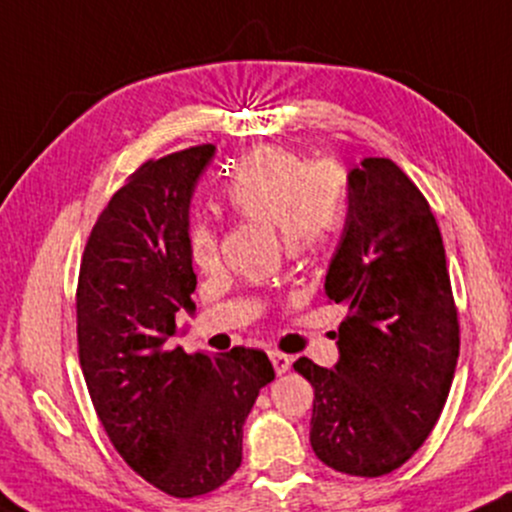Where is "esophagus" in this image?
I'll use <instances>...</instances> for the list:
<instances>
[{
	"label": "esophagus",
	"instance_id": "1",
	"mask_svg": "<svg viewBox=\"0 0 512 512\" xmlns=\"http://www.w3.org/2000/svg\"><path fill=\"white\" fill-rule=\"evenodd\" d=\"M271 363H273L275 372H278V375H285V372L290 370V365H292V358H290V355H285V353H278V350H273V353H271Z\"/></svg>",
	"mask_w": 512,
	"mask_h": 512
}]
</instances>
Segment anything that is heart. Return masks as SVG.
Segmentation results:
<instances>
[{"label": "heart", "instance_id": "b5f03b06", "mask_svg": "<svg viewBox=\"0 0 512 512\" xmlns=\"http://www.w3.org/2000/svg\"><path fill=\"white\" fill-rule=\"evenodd\" d=\"M222 203L241 220L271 225L290 254L317 249L343 225L346 176L333 164H309L285 147H258L234 166L222 186ZM188 256L200 271L217 266V229L188 227Z\"/></svg>", "mask_w": 512, "mask_h": 512}]
</instances>
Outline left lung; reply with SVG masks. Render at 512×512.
<instances>
[{
    "label": "left lung",
    "instance_id": "left-lung-1",
    "mask_svg": "<svg viewBox=\"0 0 512 512\" xmlns=\"http://www.w3.org/2000/svg\"><path fill=\"white\" fill-rule=\"evenodd\" d=\"M324 292L346 309L338 363L300 358L314 387L312 450L350 476H384L426 442L450 394L459 324L428 200L392 159L348 171V215Z\"/></svg>",
    "mask_w": 512,
    "mask_h": 512
}]
</instances>
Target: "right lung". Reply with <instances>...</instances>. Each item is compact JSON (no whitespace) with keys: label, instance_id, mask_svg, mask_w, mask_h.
Segmentation results:
<instances>
[{"label":"right lung","instance_id":"right-lung-1","mask_svg":"<svg viewBox=\"0 0 512 512\" xmlns=\"http://www.w3.org/2000/svg\"><path fill=\"white\" fill-rule=\"evenodd\" d=\"M215 145L142 164L86 241L77 287L79 363L101 426L142 479L176 498L239 469L241 438L275 372L263 350L188 355L171 343L195 312L188 208Z\"/></svg>","mask_w":512,"mask_h":512}]
</instances>
